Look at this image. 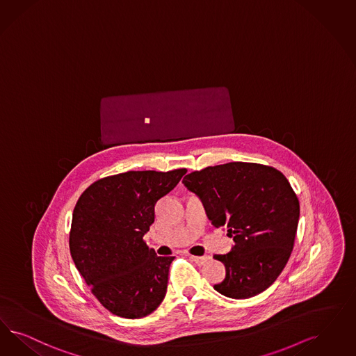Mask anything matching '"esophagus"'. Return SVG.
Wrapping results in <instances>:
<instances>
[{"mask_svg": "<svg viewBox=\"0 0 356 356\" xmlns=\"http://www.w3.org/2000/svg\"><path fill=\"white\" fill-rule=\"evenodd\" d=\"M191 259H192L196 264H198V266H202V264H205V263L208 261L210 257H209V255H204V257H191Z\"/></svg>", "mask_w": 356, "mask_h": 356, "instance_id": "obj_1", "label": "esophagus"}]
</instances>
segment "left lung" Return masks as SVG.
I'll return each mask as SVG.
<instances>
[{"label": "left lung", "mask_w": 356, "mask_h": 356, "mask_svg": "<svg viewBox=\"0 0 356 356\" xmlns=\"http://www.w3.org/2000/svg\"><path fill=\"white\" fill-rule=\"evenodd\" d=\"M185 188L202 202L209 220L233 238L218 293L243 300L264 292L284 270L293 250L300 202L282 172L233 161L186 175Z\"/></svg>", "instance_id": "8db88e82"}]
</instances>
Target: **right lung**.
I'll list each match as a JSON object with an SVG mask.
<instances>
[{
	"label": "right lung",
	"mask_w": 356,
	"mask_h": 356,
	"mask_svg": "<svg viewBox=\"0 0 356 356\" xmlns=\"http://www.w3.org/2000/svg\"><path fill=\"white\" fill-rule=\"evenodd\" d=\"M186 173L129 171L101 179L74 210L70 251L74 266L102 307L123 318H142L167 293L175 257H158L143 242L155 205Z\"/></svg>",
	"instance_id": "add662e5"
}]
</instances>
